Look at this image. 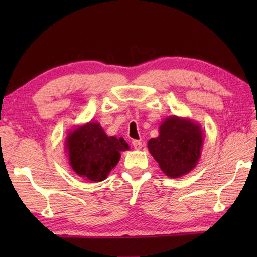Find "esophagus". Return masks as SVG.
Here are the masks:
<instances>
[{"instance_id": "34e87169", "label": "esophagus", "mask_w": 257, "mask_h": 257, "mask_svg": "<svg viewBox=\"0 0 257 257\" xmlns=\"http://www.w3.org/2000/svg\"><path fill=\"white\" fill-rule=\"evenodd\" d=\"M133 146L136 150H140L144 147V144H143V141H140V140H133Z\"/></svg>"}]
</instances>
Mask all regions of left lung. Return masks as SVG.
Returning a JSON list of instances; mask_svg holds the SVG:
<instances>
[{"label":"left lung","mask_w":257,"mask_h":257,"mask_svg":"<svg viewBox=\"0 0 257 257\" xmlns=\"http://www.w3.org/2000/svg\"><path fill=\"white\" fill-rule=\"evenodd\" d=\"M204 135L201 125L189 118L170 116L159 125V136L148 141V149L169 178L192 171L201 157Z\"/></svg>","instance_id":"obj_1"}]
</instances>
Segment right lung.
<instances>
[{
    "label": "right lung",
    "mask_w": 257,
    "mask_h": 257,
    "mask_svg": "<svg viewBox=\"0 0 257 257\" xmlns=\"http://www.w3.org/2000/svg\"><path fill=\"white\" fill-rule=\"evenodd\" d=\"M69 165L88 181H103L119 162L121 151L129 149L123 138L108 136L100 123L87 122L74 128L65 140Z\"/></svg>",
    "instance_id": "right-lung-1"
}]
</instances>
